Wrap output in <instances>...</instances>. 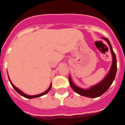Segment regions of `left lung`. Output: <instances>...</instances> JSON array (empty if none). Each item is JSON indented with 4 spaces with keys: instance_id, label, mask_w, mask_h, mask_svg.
Returning <instances> with one entry per match:
<instances>
[{
    "instance_id": "obj_1",
    "label": "left lung",
    "mask_w": 125,
    "mask_h": 125,
    "mask_svg": "<svg viewBox=\"0 0 125 125\" xmlns=\"http://www.w3.org/2000/svg\"><path fill=\"white\" fill-rule=\"evenodd\" d=\"M102 39L107 42V43L110 47L113 62H112V65L110 68V70L102 81L98 82L96 85L92 86L89 88L84 89L80 87L77 86L73 82L70 76H69V81H70V84L72 88L77 94L83 96L88 97V98H97V97L100 96L110 88L111 84H113V81L115 78L116 73V58L115 53L113 52V47H112V45H111L109 40L104 37H102Z\"/></svg>"
}]
</instances>
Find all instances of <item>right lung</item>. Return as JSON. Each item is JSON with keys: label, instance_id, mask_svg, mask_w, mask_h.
<instances>
[{"label": "right lung", "instance_id": "right-lung-1", "mask_svg": "<svg viewBox=\"0 0 125 125\" xmlns=\"http://www.w3.org/2000/svg\"><path fill=\"white\" fill-rule=\"evenodd\" d=\"M9 81L10 82V84H11V85H12V86L13 87V88L17 91V92L19 93V94H20V95H21L22 96L25 97V98H29V99H31V98H38V97H40V96H43V95H45V94H46L47 92H49V90H51V88H52V83H51V84H50V86H49V88L46 91H45L44 92H43V93H41V94H37V95H33V96H30V95H27V94H25L24 92H23L21 90H19V88H17V87L15 86L14 84H12V82H11V81H10V78H9Z\"/></svg>", "mask_w": 125, "mask_h": 125}]
</instances>
